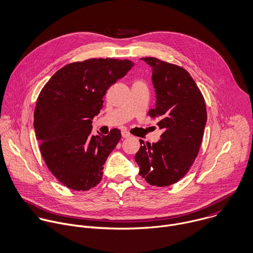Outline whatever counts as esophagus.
<instances>
[{
  "label": "esophagus",
  "mask_w": 253,
  "mask_h": 253,
  "mask_svg": "<svg viewBox=\"0 0 253 253\" xmlns=\"http://www.w3.org/2000/svg\"><path fill=\"white\" fill-rule=\"evenodd\" d=\"M122 136L124 138H127V137L130 136V133L128 131H126V130H122Z\"/></svg>",
  "instance_id": "obj_1"
}]
</instances>
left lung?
<instances>
[{"mask_svg": "<svg viewBox=\"0 0 253 253\" xmlns=\"http://www.w3.org/2000/svg\"><path fill=\"white\" fill-rule=\"evenodd\" d=\"M152 70L156 93L149 116L163 129L160 140L144 144L134 158L139 175L152 186H169L189 171L198 155L207 123L204 97L190 74L182 67L154 57L141 58Z\"/></svg>", "mask_w": 253, "mask_h": 253, "instance_id": "8db88e82", "label": "left lung"}]
</instances>
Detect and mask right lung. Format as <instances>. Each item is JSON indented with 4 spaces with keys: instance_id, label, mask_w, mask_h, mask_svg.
<instances>
[{
    "instance_id": "add662e5",
    "label": "right lung",
    "mask_w": 253,
    "mask_h": 253,
    "mask_svg": "<svg viewBox=\"0 0 253 253\" xmlns=\"http://www.w3.org/2000/svg\"><path fill=\"white\" fill-rule=\"evenodd\" d=\"M134 63L88 59L59 69L42 90L34 127L46 166L64 186L86 191L103 177L104 164L121 139V130L92 135V120L103 108L109 87Z\"/></svg>"
}]
</instances>
